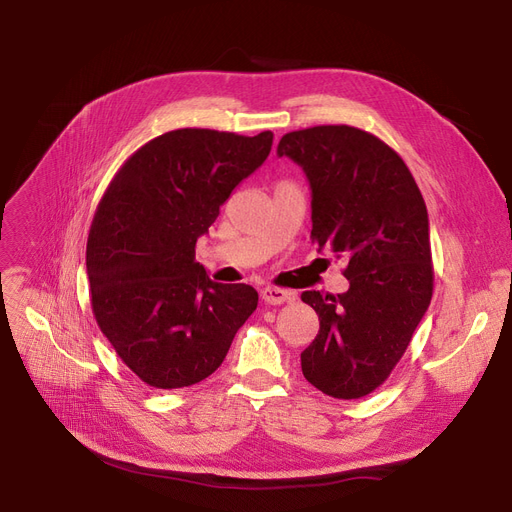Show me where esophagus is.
Here are the masks:
<instances>
[{"instance_id": "34e87169", "label": "esophagus", "mask_w": 512, "mask_h": 512, "mask_svg": "<svg viewBox=\"0 0 512 512\" xmlns=\"http://www.w3.org/2000/svg\"><path fill=\"white\" fill-rule=\"evenodd\" d=\"M261 301L267 303V305L290 303V301H294V292L284 290V288H276V286H265L261 290Z\"/></svg>"}]
</instances>
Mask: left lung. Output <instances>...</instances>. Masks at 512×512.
I'll list each match as a JSON object with an SVG mask.
<instances>
[{"mask_svg": "<svg viewBox=\"0 0 512 512\" xmlns=\"http://www.w3.org/2000/svg\"><path fill=\"white\" fill-rule=\"evenodd\" d=\"M278 155L311 186V238L346 257L348 290H307L319 332L301 353L309 384L334 398L382 386L425 315L434 292L429 220L402 157L371 132L330 124L284 134Z\"/></svg>", "mask_w": 512, "mask_h": 512, "instance_id": "1", "label": "left lung"}]
</instances>
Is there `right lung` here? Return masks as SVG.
<instances>
[{
	"label": "right lung",
	"mask_w": 512,
	"mask_h": 512,
	"mask_svg": "<svg viewBox=\"0 0 512 512\" xmlns=\"http://www.w3.org/2000/svg\"><path fill=\"white\" fill-rule=\"evenodd\" d=\"M272 143L270 130H170L124 161L97 205L87 240L93 315L151 388L209 378L257 309V290L213 282L195 245Z\"/></svg>",
	"instance_id": "obj_1"
}]
</instances>
